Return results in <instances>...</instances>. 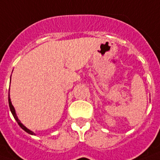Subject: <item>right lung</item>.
Segmentation results:
<instances>
[{
  "label": "right lung",
  "mask_w": 160,
  "mask_h": 160,
  "mask_svg": "<svg viewBox=\"0 0 160 160\" xmlns=\"http://www.w3.org/2000/svg\"><path fill=\"white\" fill-rule=\"evenodd\" d=\"M8 104H9V107H10V110H11V112L12 114V116H13V118H15V120L17 121V123H18V125L22 128V129H24V131H26L27 133H29V134H31V135H35V133L32 132L31 130H30L29 129H27L26 127L24 126L23 123H21V122L18 120V117H17V115H16V112H15V110H14V107H13V106L12 105V102H11V100H10V97H9V94H8Z\"/></svg>",
  "instance_id": "obj_1"
}]
</instances>
